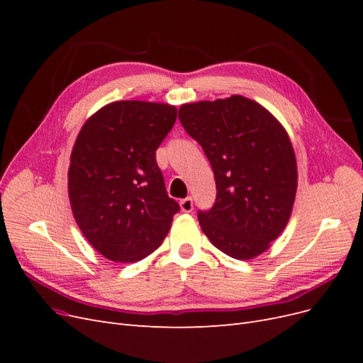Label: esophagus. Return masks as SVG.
<instances>
[{
  "label": "esophagus",
  "mask_w": 363,
  "mask_h": 363,
  "mask_svg": "<svg viewBox=\"0 0 363 363\" xmlns=\"http://www.w3.org/2000/svg\"><path fill=\"white\" fill-rule=\"evenodd\" d=\"M180 207H182V211L186 212V213L192 212V211H194V200H192V196H186V199H183V200L180 201Z\"/></svg>",
  "instance_id": "obj_1"
}]
</instances>
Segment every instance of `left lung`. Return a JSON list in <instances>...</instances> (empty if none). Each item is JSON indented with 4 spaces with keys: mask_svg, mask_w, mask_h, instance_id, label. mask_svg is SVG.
<instances>
[{
    "mask_svg": "<svg viewBox=\"0 0 363 363\" xmlns=\"http://www.w3.org/2000/svg\"><path fill=\"white\" fill-rule=\"evenodd\" d=\"M179 119L213 169L216 200L199 211L208 240L233 259L267 251L286 227L296 192V162L286 130L245 96L183 104Z\"/></svg>",
    "mask_w": 363,
    "mask_h": 363,
    "instance_id": "1",
    "label": "left lung"
}]
</instances>
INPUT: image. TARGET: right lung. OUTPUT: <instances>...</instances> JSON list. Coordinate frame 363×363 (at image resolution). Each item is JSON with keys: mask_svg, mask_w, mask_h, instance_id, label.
<instances>
[{"mask_svg": "<svg viewBox=\"0 0 363 363\" xmlns=\"http://www.w3.org/2000/svg\"><path fill=\"white\" fill-rule=\"evenodd\" d=\"M177 108L116 101L86 121L68 171L72 213L89 244L113 262H138L157 250L180 211L169 199L156 150Z\"/></svg>", "mask_w": 363, "mask_h": 363, "instance_id": "obj_1", "label": "right lung"}]
</instances>
